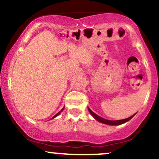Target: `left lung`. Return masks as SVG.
Masks as SVG:
<instances>
[{"label":"left lung","mask_w":159,"mask_h":159,"mask_svg":"<svg viewBox=\"0 0 159 159\" xmlns=\"http://www.w3.org/2000/svg\"><path fill=\"white\" fill-rule=\"evenodd\" d=\"M88 108V111L90 113V114L92 115L93 117L94 118L95 120H97L98 122H99V123H104V124H106V125H121V124H123L125 123H126V122L129 121V120H130L133 116L135 115V114H133L132 116H129V117L126 118V119H123V120H106V119H104V118L101 117V116H99L98 115L96 114L93 111H92L90 110V107H87Z\"/></svg>","instance_id":"left-lung-1"}]
</instances>
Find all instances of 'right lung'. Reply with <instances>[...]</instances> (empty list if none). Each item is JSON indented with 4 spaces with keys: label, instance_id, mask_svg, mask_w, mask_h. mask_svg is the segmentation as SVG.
Here are the masks:
<instances>
[{
    "label": "right lung",
    "instance_id": "right-lung-1",
    "mask_svg": "<svg viewBox=\"0 0 159 159\" xmlns=\"http://www.w3.org/2000/svg\"><path fill=\"white\" fill-rule=\"evenodd\" d=\"M63 109H64V107H63V109H62V110L61 111H59V112H58L57 113V114L56 115H55V116H53V117L52 118V119H51V120H52V119H54V118H55V117H57V116H58V115H59L60 114H61V113L62 112V111H63Z\"/></svg>",
    "mask_w": 159,
    "mask_h": 159
}]
</instances>
